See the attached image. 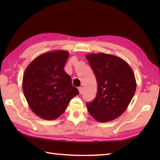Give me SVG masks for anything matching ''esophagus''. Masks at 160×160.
I'll return each mask as SVG.
<instances>
[{"label":"esophagus","instance_id":"esophagus-1","mask_svg":"<svg viewBox=\"0 0 160 160\" xmlns=\"http://www.w3.org/2000/svg\"><path fill=\"white\" fill-rule=\"evenodd\" d=\"M78 90H79L80 94L82 93V87H79V88H78Z\"/></svg>","mask_w":160,"mask_h":160}]
</instances>
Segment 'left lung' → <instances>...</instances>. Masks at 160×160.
<instances>
[{
    "mask_svg": "<svg viewBox=\"0 0 160 160\" xmlns=\"http://www.w3.org/2000/svg\"><path fill=\"white\" fill-rule=\"evenodd\" d=\"M97 82V93L86 104L89 113L99 122L119 117L126 110L136 90L131 66L122 58L99 53L86 56Z\"/></svg>",
    "mask_w": 160,
    "mask_h": 160,
    "instance_id": "obj_1",
    "label": "left lung"
}]
</instances>
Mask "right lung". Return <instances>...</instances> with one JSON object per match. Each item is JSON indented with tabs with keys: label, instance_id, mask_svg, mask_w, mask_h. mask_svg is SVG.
I'll use <instances>...</instances> for the list:
<instances>
[{
	"label": "right lung",
	"instance_id": "1",
	"mask_svg": "<svg viewBox=\"0 0 160 160\" xmlns=\"http://www.w3.org/2000/svg\"><path fill=\"white\" fill-rule=\"evenodd\" d=\"M68 56L69 52L63 50L43 53L29 63L23 75L27 102L32 112L42 118H58L72 97L79 94L64 70Z\"/></svg>",
	"mask_w": 160,
	"mask_h": 160
}]
</instances>
